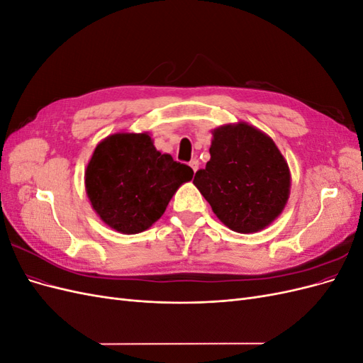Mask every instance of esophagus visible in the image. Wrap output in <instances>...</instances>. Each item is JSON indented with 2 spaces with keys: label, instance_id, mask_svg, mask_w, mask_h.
Returning a JSON list of instances; mask_svg holds the SVG:
<instances>
[{
  "label": "esophagus",
  "instance_id": "34e87169",
  "mask_svg": "<svg viewBox=\"0 0 363 363\" xmlns=\"http://www.w3.org/2000/svg\"><path fill=\"white\" fill-rule=\"evenodd\" d=\"M189 167L194 169V172L199 171V167H200V162H199V159H192V160L189 162Z\"/></svg>",
  "mask_w": 363,
  "mask_h": 363
}]
</instances>
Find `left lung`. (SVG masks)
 Here are the masks:
<instances>
[{"instance_id": "left-lung-1", "label": "left lung", "mask_w": 363, "mask_h": 363, "mask_svg": "<svg viewBox=\"0 0 363 363\" xmlns=\"http://www.w3.org/2000/svg\"><path fill=\"white\" fill-rule=\"evenodd\" d=\"M211 160L194 184L213 213L238 233L268 227L289 199L291 172L274 140L247 123L213 130Z\"/></svg>"}]
</instances>
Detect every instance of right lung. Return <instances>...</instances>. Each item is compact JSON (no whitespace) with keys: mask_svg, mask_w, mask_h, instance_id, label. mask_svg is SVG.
<instances>
[{"mask_svg":"<svg viewBox=\"0 0 363 363\" xmlns=\"http://www.w3.org/2000/svg\"><path fill=\"white\" fill-rule=\"evenodd\" d=\"M192 175L188 164L157 151L148 133H116L96 145L84 184L94 211L108 227L136 235L157 221Z\"/></svg>","mask_w":363,"mask_h":363,"instance_id":"right-lung-1","label":"right lung"}]
</instances>
